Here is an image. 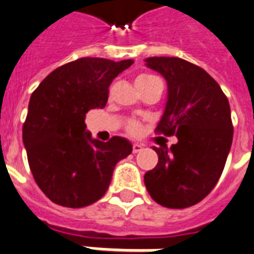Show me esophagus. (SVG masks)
Listing matches in <instances>:
<instances>
[{
  "mask_svg": "<svg viewBox=\"0 0 254 254\" xmlns=\"http://www.w3.org/2000/svg\"><path fill=\"white\" fill-rule=\"evenodd\" d=\"M131 149H133V153H138V152H141L142 149H144V145H141V144H133V146H131Z\"/></svg>",
  "mask_w": 254,
  "mask_h": 254,
  "instance_id": "esophagus-1",
  "label": "esophagus"
}]
</instances>
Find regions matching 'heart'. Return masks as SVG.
Listing matches in <instances>:
<instances>
[{
  "label": "heart",
  "instance_id": "heart-1",
  "mask_svg": "<svg viewBox=\"0 0 254 254\" xmlns=\"http://www.w3.org/2000/svg\"><path fill=\"white\" fill-rule=\"evenodd\" d=\"M157 77H154L152 74H141L137 77V80H135V84L138 86V89L145 88V86H148L149 84H152L154 81H157ZM125 130H127V134L130 135H140L144 130V125L141 121L138 120H129L125 124Z\"/></svg>",
  "mask_w": 254,
  "mask_h": 254
}]
</instances>
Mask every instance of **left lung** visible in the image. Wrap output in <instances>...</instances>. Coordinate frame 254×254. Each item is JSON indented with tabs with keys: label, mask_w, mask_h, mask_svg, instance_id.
<instances>
[{
	"label": "left lung",
	"mask_w": 254,
	"mask_h": 254,
	"mask_svg": "<svg viewBox=\"0 0 254 254\" xmlns=\"http://www.w3.org/2000/svg\"><path fill=\"white\" fill-rule=\"evenodd\" d=\"M146 66L168 82L156 133L176 134L179 142L153 148L158 162L145 173V187L165 208H189L204 200L221 177L233 140L229 101L214 78L183 58L150 57Z\"/></svg>",
	"instance_id": "left-lung-1"
}]
</instances>
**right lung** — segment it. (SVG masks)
<instances>
[{"label": "right lung", "mask_w": 254, "mask_h": 254, "mask_svg": "<svg viewBox=\"0 0 254 254\" xmlns=\"http://www.w3.org/2000/svg\"><path fill=\"white\" fill-rule=\"evenodd\" d=\"M131 64L78 58L52 71L32 93L22 140L34 181L54 204L84 208L98 201L116 164L131 153L123 137L101 142L85 131L86 113L106 105L112 81Z\"/></svg>", "instance_id": "right-lung-1"}]
</instances>
